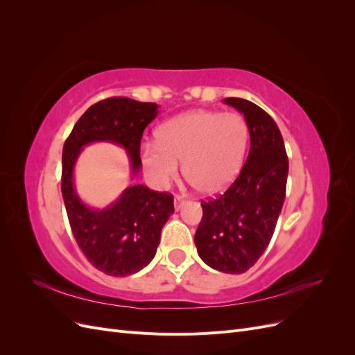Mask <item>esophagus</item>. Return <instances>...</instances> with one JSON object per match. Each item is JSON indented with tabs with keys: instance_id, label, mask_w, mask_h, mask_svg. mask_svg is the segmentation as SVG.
Here are the masks:
<instances>
[{
	"instance_id": "1",
	"label": "esophagus",
	"mask_w": 355,
	"mask_h": 355,
	"mask_svg": "<svg viewBox=\"0 0 355 355\" xmlns=\"http://www.w3.org/2000/svg\"><path fill=\"white\" fill-rule=\"evenodd\" d=\"M184 202H185L184 198H182L180 196H176V197H175V209L179 210V209L182 207V204H184Z\"/></svg>"
}]
</instances>
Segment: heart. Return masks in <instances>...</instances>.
Segmentation results:
<instances>
[{"label":"heart","instance_id":"heart-1","mask_svg":"<svg viewBox=\"0 0 355 355\" xmlns=\"http://www.w3.org/2000/svg\"><path fill=\"white\" fill-rule=\"evenodd\" d=\"M249 144V125L235 112L194 110L170 118L157 130V142H145L139 161L148 180L166 188L179 178L204 196H216L239 176Z\"/></svg>","mask_w":355,"mask_h":355}]
</instances>
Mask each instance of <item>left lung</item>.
<instances>
[{"mask_svg": "<svg viewBox=\"0 0 355 355\" xmlns=\"http://www.w3.org/2000/svg\"><path fill=\"white\" fill-rule=\"evenodd\" d=\"M223 102L244 115L250 151L234 184L214 200L201 201L196 245L213 270L243 274L272 239L286 198L288 159L280 128L262 108L240 98Z\"/></svg>", "mask_w": 355, "mask_h": 355, "instance_id": "1", "label": "left lung"}]
</instances>
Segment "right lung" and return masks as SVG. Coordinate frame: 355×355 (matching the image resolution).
Here are the masks:
<instances>
[{"label":"right lung","instance_id":"obj_1","mask_svg":"<svg viewBox=\"0 0 355 355\" xmlns=\"http://www.w3.org/2000/svg\"><path fill=\"white\" fill-rule=\"evenodd\" d=\"M158 105L110 98L92 105L73 125L62 153V196L75 240L89 262L112 277L141 271L154 259L164 223L175 211L173 196L145 185L128 187L108 209H90L73 188V166L83 146L93 142L121 145L132 173L141 170L139 149Z\"/></svg>","mask_w":355,"mask_h":355}]
</instances>
